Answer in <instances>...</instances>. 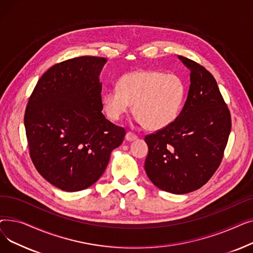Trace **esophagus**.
<instances>
[{
	"label": "esophagus",
	"instance_id": "obj_1",
	"mask_svg": "<svg viewBox=\"0 0 253 253\" xmlns=\"http://www.w3.org/2000/svg\"><path fill=\"white\" fill-rule=\"evenodd\" d=\"M125 138H126V140H128V141H132V140H135V139L137 138V135L134 134V133H132V132H127Z\"/></svg>",
	"mask_w": 253,
	"mask_h": 253
}]
</instances>
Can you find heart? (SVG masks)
Returning <instances> with one entry per match:
<instances>
[{
	"label": "heart",
	"mask_w": 253,
	"mask_h": 253,
	"mask_svg": "<svg viewBox=\"0 0 253 253\" xmlns=\"http://www.w3.org/2000/svg\"><path fill=\"white\" fill-rule=\"evenodd\" d=\"M184 84L175 74L137 71L120 78L118 88L102 94L103 109L113 121L121 120L132 103L137 120L150 130L163 129L174 121L184 98Z\"/></svg>",
	"instance_id": "heart-1"
}]
</instances>
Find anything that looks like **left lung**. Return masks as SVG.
Masks as SVG:
<instances>
[{"instance_id":"1","label":"left lung","mask_w":253,"mask_h":253,"mask_svg":"<svg viewBox=\"0 0 253 253\" xmlns=\"http://www.w3.org/2000/svg\"><path fill=\"white\" fill-rule=\"evenodd\" d=\"M178 58L191 72L188 98L173 122L144 138L149 178L160 190L176 195L200 189L213 175L232 127L213 76L187 57Z\"/></svg>"}]
</instances>
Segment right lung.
I'll return each mask as SVG.
<instances>
[{"mask_svg": "<svg viewBox=\"0 0 253 253\" xmlns=\"http://www.w3.org/2000/svg\"><path fill=\"white\" fill-rule=\"evenodd\" d=\"M103 57L81 56L50 68L38 81L24 114L32 161L47 181L65 192L95 183L125 129L101 113Z\"/></svg>", "mask_w": 253, "mask_h": 253, "instance_id": "obj_1", "label": "right lung"}]
</instances>
